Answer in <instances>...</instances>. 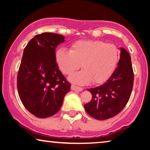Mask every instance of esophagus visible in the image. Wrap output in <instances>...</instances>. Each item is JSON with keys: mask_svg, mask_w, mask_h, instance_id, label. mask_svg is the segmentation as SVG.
I'll list each match as a JSON object with an SVG mask.
<instances>
[{"mask_svg": "<svg viewBox=\"0 0 150 150\" xmlns=\"http://www.w3.org/2000/svg\"><path fill=\"white\" fill-rule=\"evenodd\" d=\"M71 89L72 90V91H83V88L82 87H77V86H76L74 85H71Z\"/></svg>", "mask_w": 150, "mask_h": 150, "instance_id": "obj_1", "label": "esophagus"}]
</instances>
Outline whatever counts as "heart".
Listing matches in <instances>:
<instances>
[{
  "instance_id": "heart-1",
  "label": "heart",
  "mask_w": 150,
  "mask_h": 150,
  "mask_svg": "<svg viewBox=\"0 0 150 150\" xmlns=\"http://www.w3.org/2000/svg\"><path fill=\"white\" fill-rule=\"evenodd\" d=\"M59 68L69 75L81 66L83 70L74 74L69 80L78 85H86L93 81L95 84L108 79L119 59L115 45L102 41L81 40L74 43L70 51L59 49L55 54Z\"/></svg>"
}]
</instances>
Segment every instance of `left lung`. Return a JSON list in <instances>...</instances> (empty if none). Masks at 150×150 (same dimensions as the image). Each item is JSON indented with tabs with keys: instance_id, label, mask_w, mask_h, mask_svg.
Wrapping results in <instances>:
<instances>
[{
	"instance_id": "8db88e82",
	"label": "left lung",
	"mask_w": 150,
	"mask_h": 150,
	"mask_svg": "<svg viewBox=\"0 0 150 150\" xmlns=\"http://www.w3.org/2000/svg\"><path fill=\"white\" fill-rule=\"evenodd\" d=\"M118 66L103 85L87 89L92 99L84 105L86 112L98 120L113 117L124 109L130 99L134 73L130 54L121 48Z\"/></svg>"
}]
</instances>
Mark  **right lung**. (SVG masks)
Segmentation results:
<instances>
[{
    "mask_svg": "<svg viewBox=\"0 0 150 150\" xmlns=\"http://www.w3.org/2000/svg\"><path fill=\"white\" fill-rule=\"evenodd\" d=\"M64 42L62 35L43 33L31 39L24 50L18 74V94L24 107L39 118L56 114L70 91L71 84L55 59V49Z\"/></svg>",
    "mask_w": 150,
    "mask_h": 150,
    "instance_id": "right-lung-1",
    "label": "right lung"
}]
</instances>
